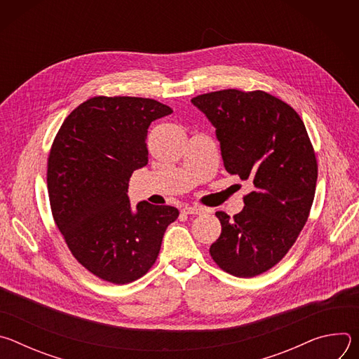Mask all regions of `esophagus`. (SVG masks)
Here are the masks:
<instances>
[{"label":"esophagus","instance_id":"obj_1","mask_svg":"<svg viewBox=\"0 0 359 359\" xmlns=\"http://www.w3.org/2000/svg\"><path fill=\"white\" fill-rule=\"evenodd\" d=\"M206 212H208V209H203L200 206H186L182 210V213H184V215H203Z\"/></svg>","mask_w":359,"mask_h":359}]
</instances>
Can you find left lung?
I'll use <instances>...</instances> for the list:
<instances>
[{"instance_id":"left-lung-1","label":"left lung","mask_w":359,"mask_h":359,"mask_svg":"<svg viewBox=\"0 0 359 359\" xmlns=\"http://www.w3.org/2000/svg\"><path fill=\"white\" fill-rule=\"evenodd\" d=\"M191 104L215 125L226 170L254 186L243 212L216 213L222 233L210 255L231 276H260L284 259L309 220L318 176L314 146L299 115L264 90L223 89Z\"/></svg>"}]
</instances>
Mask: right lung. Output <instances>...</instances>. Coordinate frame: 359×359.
<instances>
[{"mask_svg": "<svg viewBox=\"0 0 359 359\" xmlns=\"http://www.w3.org/2000/svg\"><path fill=\"white\" fill-rule=\"evenodd\" d=\"M149 97L93 96L61 125L49 150L50 212L76 262L97 278L128 284L156 263L163 234L179 210L140 201L128 186L147 165V128L170 115Z\"/></svg>", "mask_w": 359, "mask_h": 359, "instance_id": "right-lung-1", "label": "right lung"}]
</instances>
